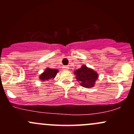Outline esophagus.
Returning a JSON list of instances; mask_svg holds the SVG:
<instances>
[{
    "label": "esophagus",
    "mask_w": 134,
    "mask_h": 134,
    "mask_svg": "<svg viewBox=\"0 0 134 134\" xmlns=\"http://www.w3.org/2000/svg\"><path fill=\"white\" fill-rule=\"evenodd\" d=\"M63 69H64V70H69V66H67V65L63 66Z\"/></svg>",
    "instance_id": "obj_1"
}]
</instances>
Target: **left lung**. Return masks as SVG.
Masks as SVG:
<instances>
[{"label":"left lung","mask_w":134,"mask_h":134,"mask_svg":"<svg viewBox=\"0 0 134 134\" xmlns=\"http://www.w3.org/2000/svg\"><path fill=\"white\" fill-rule=\"evenodd\" d=\"M74 74L80 85L86 88L93 87L98 78V74L86 65H82L81 68L75 70Z\"/></svg>","instance_id":"1"}]
</instances>
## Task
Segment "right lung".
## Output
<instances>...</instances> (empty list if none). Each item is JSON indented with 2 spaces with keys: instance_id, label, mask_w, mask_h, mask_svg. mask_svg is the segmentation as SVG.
I'll return each instance as SVG.
<instances>
[{
  "instance_id": "add662e5",
  "label": "right lung",
  "mask_w": 134,
  "mask_h": 134,
  "mask_svg": "<svg viewBox=\"0 0 134 134\" xmlns=\"http://www.w3.org/2000/svg\"><path fill=\"white\" fill-rule=\"evenodd\" d=\"M58 72V70L57 69H50L49 67H47V69H45V70L39 76V79L43 82L46 81H48L51 79H54Z\"/></svg>"
}]
</instances>
